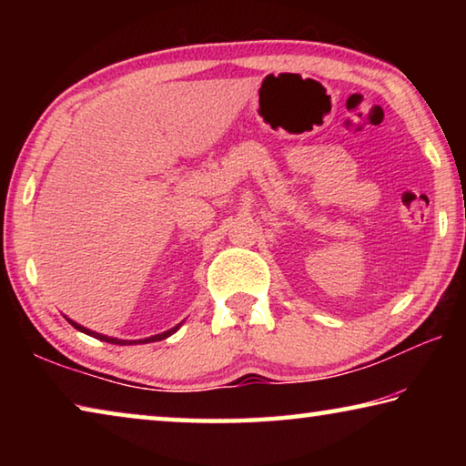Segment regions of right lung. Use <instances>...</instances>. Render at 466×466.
Listing matches in <instances>:
<instances>
[{"mask_svg":"<svg viewBox=\"0 0 466 466\" xmlns=\"http://www.w3.org/2000/svg\"><path fill=\"white\" fill-rule=\"evenodd\" d=\"M69 322H72V327H74V329H77V330H82V333H86V335H90V337H94V339H100V341L113 343V345H137V343H152V341H162V339H167V337H170L172 333H177V330L180 329V325H183V322H180V325H177V327H172V329H168V330H164V333H157V335H152V337H146V339H136V341H127V339H116V337H106V335L94 333V330H90V329H86V327H82V325H77V322H74V320H69Z\"/></svg>","mask_w":466,"mask_h":466,"instance_id":"right-lung-1","label":"right lung"}]
</instances>
